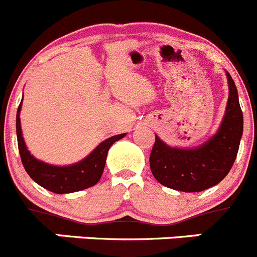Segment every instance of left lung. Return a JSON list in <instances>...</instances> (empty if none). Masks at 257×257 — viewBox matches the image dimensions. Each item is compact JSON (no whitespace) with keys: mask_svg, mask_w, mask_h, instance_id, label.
<instances>
[{"mask_svg":"<svg viewBox=\"0 0 257 257\" xmlns=\"http://www.w3.org/2000/svg\"><path fill=\"white\" fill-rule=\"evenodd\" d=\"M229 84L225 116L219 131L197 149H173L155 136L150 153V169L155 180L173 190L200 192L219 183L232 168L243 133V114L236 84Z\"/></svg>","mask_w":257,"mask_h":257,"instance_id":"1","label":"left lung"}]
</instances>
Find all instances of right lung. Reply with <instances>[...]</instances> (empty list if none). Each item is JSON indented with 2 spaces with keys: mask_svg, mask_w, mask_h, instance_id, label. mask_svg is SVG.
Listing matches in <instances>:
<instances>
[{
  "mask_svg": "<svg viewBox=\"0 0 257 257\" xmlns=\"http://www.w3.org/2000/svg\"><path fill=\"white\" fill-rule=\"evenodd\" d=\"M23 102V100H21ZM20 109L21 103L16 113V135H18V147L21 162L28 175L42 187L47 188L55 194H70L80 190L91 187L100 180L105 159L109 148L113 143L123 138L126 134L112 136L99 144L84 161L69 167H55L37 161L25 147L24 139L21 135L20 127Z\"/></svg>",
  "mask_w": 257,
  "mask_h": 257,
  "instance_id": "add662e5",
  "label": "right lung"
}]
</instances>
